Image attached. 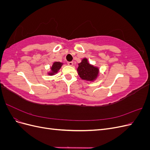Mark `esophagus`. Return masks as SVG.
Wrapping results in <instances>:
<instances>
[{
  "instance_id": "34e87169",
  "label": "esophagus",
  "mask_w": 150,
  "mask_h": 150,
  "mask_svg": "<svg viewBox=\"0 0 150 150\" xmlns=\"http://www.w3.org/2000/svg\"><path fill=\"white\" fill-rule=\"evenodd\" d=\"M67 64L69 66H72L73 65V62H68Z\"/></svg>"
}]
</instances>
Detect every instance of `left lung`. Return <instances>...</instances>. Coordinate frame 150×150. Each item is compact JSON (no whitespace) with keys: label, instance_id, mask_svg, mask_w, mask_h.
Returning <instances> with one entry per match:
<instances>
[{"label":"left lung","instance_id":"left-lung-1","mask_svg":"<svg viewBox=\"0 0 150 150\" xmlns=\"http://www.w3.org/2000/svg\"><path fill=\"white\" fill-rule=\"evenodd\" d=\"M77 71L81 79L89 81L96 79L99 74V68L90 64L86 58L83 59L79 63Z\"/></svg>","mask_w":150,"mask_h":150}]
</instances>
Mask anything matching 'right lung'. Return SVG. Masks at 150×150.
<instances>
[{"mask_svg": "<svg viewBox=\"0 0 150 150\" xmlns=\"http://www.w3.org/2000/svg\"><path fill=\"white\" fill-rule=\"evenodd\" d=\"M62 64H63L62 63H61L60 62H54L53 63L52 67H51V71L49 72L48 74L52 76V75H54L55 74H56L57 72L59 71V70L60 69V68L61 67Z\"/></svg>", "mask_w": 150, "mask_h": 150, "instance_id": "1", "label": "right lung"}]
</instances>
